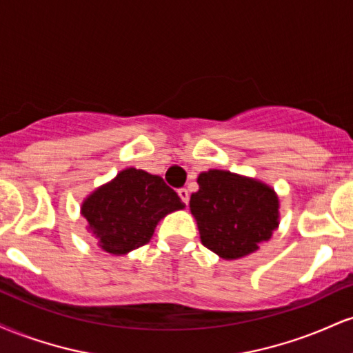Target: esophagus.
Instances as JSON below:
<instances>
[{
	"label": "esophagus",
	"mask_w": 353,
	"mask_h": 353,
	"mask_svg": "<svg viewBox=\"0 0 353 353\" xmlns=\"http://www.w3.org/2000/svg\"><path fill=\"white\" fill-rule=\"evenodd\" d=\"M177 194H179V197H181V201L184 202V204H189V190L185 189V188H182V189H179L177 190Z\"/></svg>",
	"instance_id": "obj_1"
}]
</instances>
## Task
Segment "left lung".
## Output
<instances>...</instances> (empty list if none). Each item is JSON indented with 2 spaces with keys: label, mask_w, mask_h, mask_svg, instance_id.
Instances as JSON below:
<instances>
[{
  "label": "left lung",
  "mask_w": 353,
  "mask_h": 353,
  "mask_svg": "<svg viewBox=\"0 0 353 353\" xmlns=\"http://www.w3.org/2000/svg\"><path fill=\"white\" fill-rule=\"evenodd\" d=\"M190 196L201 241L219 257L241 259L255 252L279 228V197L264 182L209 169L197 177Z\"/></svg>",
  "instance_id": "1"
}]
</instances>
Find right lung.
Returning a JSON list of instances; mask_svg holds the SVG:
<instances>
[{"label":"right lung","mask_w":353,"mask_h":353,"mask_svg":"<svg viewBox=\"0 0 353 353\" xmlns=\"http://www.w3.org/2000/svg\"><path fill=\"white\" fill-rule=\"evenodd\" d=\"M161 176L128 168L84 199L81 214L103 250L124 255L151 241L161 219L184 209Z\"/></svg>","instance_id":"1"}]
</instances>
